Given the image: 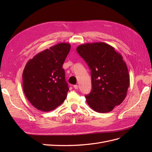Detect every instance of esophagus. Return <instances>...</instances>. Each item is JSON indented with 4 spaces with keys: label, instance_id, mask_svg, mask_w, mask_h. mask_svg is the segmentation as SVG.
Returning a JSON list of instances; mask_svg holds the SVG:
<instances>
[{
    "label": "esophagus",
    "instance_id": "esophagus-1",
    "mask_svg": "<svg viewBox=\"0 0 152 152\" xmlns=\"http://www.w3.org/2000/svg\"><path fill=\"white\" fill-rule=\"evenodd\" d=\"M73 87H74L75 89H79V86H78V85H74V86H73Z\"/></svg>",
    "mask_w": 152,
    "mask_h": 152
}]
</instances>
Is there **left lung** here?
Segmentation results:
<instances>
[{"label":"left lung","instance_id":"8db88e82","mask_svg":"<svg viewBox=\"0 0 152 152\" xmlns=\"http://www.w3.org/2000/svg\"><path fill=\"white\" fill-rule=\"evenodd\" d=\"M77 51L91 70L92 91L85 96L87 104L99 113L111 112L126 98L129 86L122 56L104 42L82 44Z\"/></svg>","mask_w":152,"mask_h":152}]
</instances>
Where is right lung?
Segmentation results:
<instances>
[{
	"instance_id": "1",
	"label": "right lung",
	"mask_w": 152,
	"mask_h": 152,
	"mask_svg": "<svg viewBox=\"0 0 152 152\" xmlns=\"http://www.w3.org/2000/svg\"><path fill=\"white\" fill-rule=\"evenodd\" d=\"M69 43H59L36 54L23 72V89L37 110L49 112L65 100L68 91L63 65L70 52Z\"/></svg>"
}]
</instances>
